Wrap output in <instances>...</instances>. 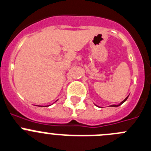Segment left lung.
<instances>
[{"label": "left lung", "mask_w": 151, "mask_h": 151, "mask_svg": "<svg viewBox=\"0 0 151 151\" xmlns=\"http://www.w3.org/2000/svg\"><path fill=\"white\" fill-rule=\"evenodd\" d=\"M128 97H129V96H127V97H126V99H125L123 101H121V102L119 103V104H112V105H111V106H110V107H118V106L121 105V104H123V103H124L125 101H126V100H127V99H128ZM95 105H96V104H95ZM96 106H97V105H96ZM98 107H99V106H98Z\"/></svg>", "instance_id": "8db88e82"}]
</instances>
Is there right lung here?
Segmentation results:
<instances>
[{
	"instance_id": "right-lung-1",
	"label": "right lung",
	"mask_w": 151,
	"mask_h": 151,
	"mask_svg": "<svg viewBox=\"0 0 151 151\" xmlns=\"http://www.w3.org/2000/svg\"><path fill=\"white\" fill-rule=\"evenodd\" d=\"M57 101H58V100H57ZM38 106V107H49V106H50V105H47V106H40V105H37Z\"/></svg>"
}]
</instances>
